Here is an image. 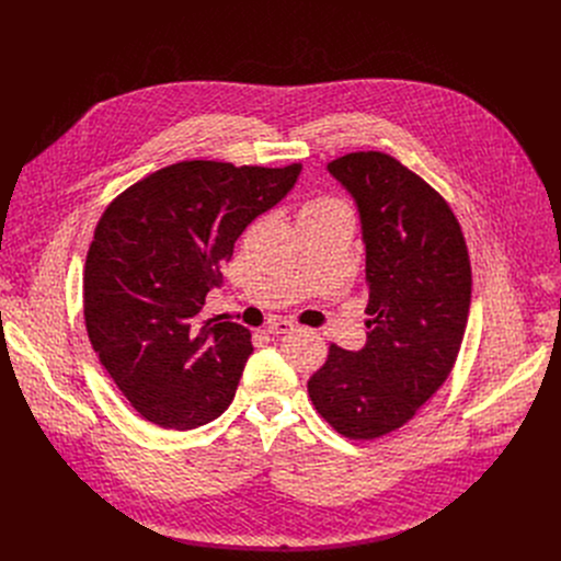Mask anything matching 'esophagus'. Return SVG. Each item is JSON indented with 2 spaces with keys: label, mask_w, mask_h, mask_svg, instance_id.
<instances>
[{
  "label": "esophagus",
  "mask_w": 561,
  "mask_h": 561,
  "mask_svg": "<svg viewBox=\"0 0 561 561\" xmlns=\"http://www.w3.org/2000/svg\"><path fill=\"white\" fill-rule=\"evenodd\" d=\"M295 329L293 322H288V319H275V322H271L266 327V333L268 335H284V333H290Z\"/></svg>",
  "instance_id": "esophagus-1"
}]
</instances>
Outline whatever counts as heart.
Returning <instances> with one entry per match:
<instances>
[{"instance_id":"b5f03b06","label":"heart","mask_w":561,"mask_h":561,"mask_svg":"<svg viewBox=\"0 0 561 561\" xmlns=\"http://www.w3.org/2000/svg\"><path fill=\"white\" fill-rule=\"evenodd\" d=\"M342 204L337 199H329V197H322V199H312L304 206L306 213H319V210H331V208H340Z\"/></svg>"}]
</instances>
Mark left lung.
I'll return each instance as SVG.
<instances>
[{"label": "left lung", "mask_w": 561, "mask_h": 561, "mask_svg": "<svg viewBox=\"0 0 561 561\" xmlns=\"http://www.w3.org/2000/svg\"><path fill=\"white\" fill-rule=\"evenodd\" d=\"M353 195L366 244L370 317L357 353L331 344L308 379L314 411L357 442L402 428L450 375L470 308V260L448 202L379 150L329 164Z\"/></svg>", "instance_id": "obj_1"}]
</instances>
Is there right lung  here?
I'll return each instance as SVG.
<instances>
[{
	"instance_id": "add662e5",
	"label": "right lung",
	"mask_w": 561,
	"mask_h": 561,
	"mask_svg": "<svg viewBox=\"0 0 561 561\" xmlns=\"http://www.w3.org/2000/svg\"><path fill=\"white\" fill-rule=\"evenodd\" d=\"M299 171L186 159L106 206L87 255L84 322L144 420L191 431L230 407L251 333L221 317L202 322V308L237 237L286 197Z\"/></svg>"
}]
</instances>
